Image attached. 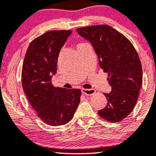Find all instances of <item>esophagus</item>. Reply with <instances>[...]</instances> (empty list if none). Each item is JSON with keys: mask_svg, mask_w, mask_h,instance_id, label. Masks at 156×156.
<instances>
[{"mask_svg": "<svg viewBox=\"0 0 156 156\" xmlns=\"http://www.w3.org/2000/svg\"><path fill=\"white\" fill-rule=\"evenodd\" d=\"M81 91H82L83 94H84L86 95H92L95 93V90H94V89H85V88H83Z\"/></svg>", "mask_w": 156, "mask_h": 156, "instance_id": "34e87169", "label": "esophagus"}]
</instances>
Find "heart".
Instances as JSON below:
<instances>
[{
    "label": "heart",
    "mask_w": 156,
    "mask_h": 156,
    "mask_svg": "<svg viewBox=\"0 0 156 156\" xmlns=\"http://www.w3.org/2000/svg\"><path fill=\"white\" fill-rule=\"evenodd\" d=\"M85 44H86V43H78V45H77V48H79V47H80V46H82V45H85Z\"/></svg>",
    "instance_id": "1"
}]
</instances>
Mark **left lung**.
I'll return each instance as SVG.
<instances>
[{
    "mask_svg": "<svg viewBox=\"0 0 156 156\" xmlns=\"http://www.w3.org/2000/svg\"><path fill=\"white\" fill-rule=\"evenodd\" d=\"M90 41L99 59L100 67L107 73L112 90L103 93L108 103L98 111L101 118L116 123L127 117L138 101L143 83L142 66L131 42L108 25H95L77 29Z\"/></svg>",
    "mask_w": 156,
    "mask_h": 156,
    "instance_id": "1",
    "label": "left lung"
}]
</instances>
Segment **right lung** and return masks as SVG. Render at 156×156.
I'll use <instances>...</instances> for the list:
<instances>
[{
  "label": "right lung",
  "mask_w": 156,
  "mask_h": 156,
  "mask_svg": "<svg viewBox=\"0 0 156 156\" xmlns=\"http://www.w3.org/2000/svg\"><path fill=\"white\" fill-rule=\"evenodd\" d=\"M71 30H51L31 41L22 67L21 81L29 103L37 115L52 126L65 125L73 117L80 101V89L55 88L59 52Z\"/></svg>",
  "instance_id": "add662e5"
}]
</instances>
